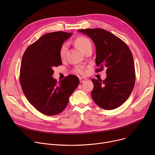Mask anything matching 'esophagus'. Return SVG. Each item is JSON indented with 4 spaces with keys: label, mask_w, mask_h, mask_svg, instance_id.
Here are the masks:
<instances>
[{
    "label": "esophagus",
    "mask_w": 155,
    "mask_h": 155,
    "mask_svg": "<svg viewBox=\"0 0 155 155\" xmlns=\"http://www.w3.org/2000/svg\"><path fill=\"white\" fill-rule=\"evenodd\" d=\"M79 80H80V82L82 83H84L85 82V81H87V79L85 78H82V77H79Z\"/></svg>",
    "instance_id": "34e87169"
}]
</instances>
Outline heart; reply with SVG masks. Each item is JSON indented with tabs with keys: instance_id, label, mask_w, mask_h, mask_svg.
<instances>
[{
	"instance_id": "b5f03b06",
	"label": "heart",
	"mask_w": 155,
	"mask_h": 155,
	"mask_svg": "<svg viewBox=\"0 0 155 155\" xmlns=\"http://www.w3.org/2000/svg\"><path fill=\"white\" fill-rule=\"evenodd\" d=\"M74 44L77 46V48L80 50L81 51L84 53L87 49L89 48H92V43L90 39L85 36H78L74 40ZM67 44L64 43L63 44L59 50V56L61 59H64L66 54V52L67 50ZM75 73L80 75H85L86 73V68L84 66H77L74 70H73Z\"/></svg>"
}]
</instances>
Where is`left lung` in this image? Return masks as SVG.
<instances>
[{"mask_svg":"<svg viewBox=\"0 0 155 155\" xmlns=\"http://www.w3.org/2000/svg\"><path fill=\"white\" fill-rule=\"evenodd\" d=\"M94 41L95 62L99 68H106L104 80L92 78L91 95L97 105L105 110L114 109L129 98L135 84V70L132 53L123 40L100 28L79 29Z\"/></svg>","mask_w":155,"mask_h":155,"instance_id":"obj_1","label":"left lung"}]
</instances>
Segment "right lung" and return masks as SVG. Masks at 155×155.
Returning a JSON list of instances; mask_svg holds the SVG:
<instances>
[{
    "label": "right lung",
    "mask_w": 155,
    "mask_h": 155,
    "mask_svg": "<svg viewBox=\"0 0 155 155\" xmlns=\"http://www.w3.org/2000/svg\"><path fill=\"white\" fill-rule=\"evenodd\" d=\"M71 34L58 31L47 33L28 47L20 68V84L29 102L46 116L61 113L79 85L78 78L69 75L61 82L52 77L54 67L62 64L59 50Z\"/></svg>",
    "instance_id": "right-lung-1"
}]
</instances>
